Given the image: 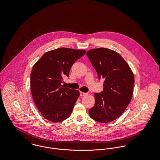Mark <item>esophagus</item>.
Segmentation results:
<instances>
[{
	"label": "esophagus",
	"instance_id": "esophagus-1",
	"mask_svg": "<svg viewBox=\"0 0 160 160\" xmlns=\"http://www.w3.org/2000/svg\"><path fill=\"white\" fill-rule=\"evenodd\" d=\"M87 95V93H85V92H82V91H80V95L81 97L85 96V95Z\"/></svg>",
	"mask_w": 160,
	"mask_h": 160
}]
</instances>
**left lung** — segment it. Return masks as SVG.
<instances>
[{
	"instance_id": "8db88e82",
	"label": "left lung",
	"mask_w": 160,
	"mask_h": 160,
	"mask_svg": "<svg viewBox=\"0 0 160 160\" xmlns=\"http://www.w3.org/2000/svg\"><path fill=\"white\" fill-rule=\"evenodd\" d=\"M98 77L104 79L103 91L95 93V103L90 117L108 123L118 118L131 101L134 85L133 72L122 56L112 49L100 48L86 53Z\"/></svg>"
}]
</instances>
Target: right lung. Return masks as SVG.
<instances>
[{
	"mask_svg": "<svg viewBox=\"0 0 160 160\" xmlns=\"http://www.w3.org/2000/svg\"><path fill=\"white\" fill-rule=\"evenodd\" d=\"M84 49L60 48L48 51L31 72V91L42 115L48 121L62 122L71 115L80 92L62 85L72 65L85 55Z\"/></svg>",
	"mask_w": 160,
	"mask_h": 160,
	"instance_id": "add662e5",
	"label": "right lung"
}]
</instances>
